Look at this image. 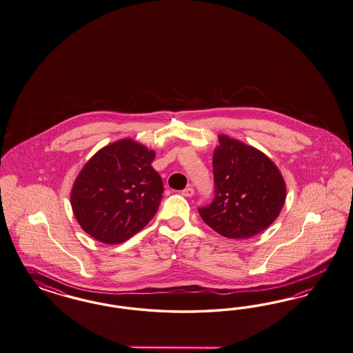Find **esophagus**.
Segmentation results:
<instances>
[{
    "instance_id": "1",
    "label": "esophagus",
    "mask_w": 353,
    "mask_h": 353,
    "mask_svg": "<svg viewBox=\"0 0 353 353\" xmlns=\"http://www.w3.org/2000/svg\"><path fill=\"white\" fill-rule=\"evenodd\" d=\"M181 194L183 196H192V195L194 194V189L193 188H190V186H188V188H185L183 192H181Z\"/></svg>"
}]
</instances>
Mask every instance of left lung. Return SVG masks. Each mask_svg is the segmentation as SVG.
Segmentation results:
<instances>
[{"label":"left lung","mask_w":353,"mask_h":353,"mask_svg":"<svg viewBox=\"0 0 353 353\" xmlns=\"http://www.w3.org/2000/svg\"><path fill=\"white\" fill-rule=\"evenodd\" d=\"M214 150L215 199L199 215L215 232L245 240L265 231L279 216L287 186L276 164L265 152L219 134Z\"/></svg>","instance_id":"obj_1"}]
</instances>
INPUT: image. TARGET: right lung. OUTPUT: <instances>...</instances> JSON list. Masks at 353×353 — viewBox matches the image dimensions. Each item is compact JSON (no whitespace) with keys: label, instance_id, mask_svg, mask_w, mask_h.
Returning a JSON list of instances; mask_svg holds the SVG:
<instances>
[{"label":"right lung","instance_id":"1","mask_svg":"<svg viewBox=\"0 0 353 353\" xmlns=\"http://www.w3.org/2000/svg\"><path fill=\"white\" fill-rule=\"evenodd\" d=\"M155 150L123 138L101 147L78 173L70 192L74 216L100 243L117 245L143 230L161 201Z\"/></svg>","mask_w":353,"mask_h":353}]
</instances>
